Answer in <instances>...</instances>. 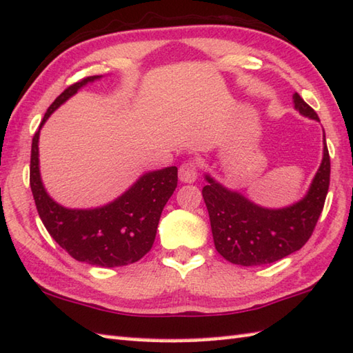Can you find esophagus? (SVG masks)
Wrapping results in <instances>:
<instances>
[{
  "instance_id": "obj_1",
  "label": "esophagus",
  "mask_w": 353,
  "mask_h": 353,
  "mask_svg": "<svg viewBox=\"0 0 353 353\" xmlns=\"http://www.w3.org/2000/svg\"><path fill=\"white\" fill-rule=\"evenodd\" d=\"M197 163L194 160H187V162H183L181 165V168H179V179H181V182L183 183H193L196 179H197Z\"/></svg>"
}]
</instances>
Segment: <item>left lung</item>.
Masks as SVG:
<instances>
[{
	"label": "left lung",
	"instance_id": "left-lung-1",
	"mask_svg": "<svg viewBox=\"0 0 353 353\" xmlns=\"http://www.w3.org/2000/svg\"><path fill=\"white\" fill-rule=\"evenodd\" d=\"M294 108L310 119L318 114L293 94ZM202 190L216 250L232 264L243 267L272 264L298 252L310 239L324 208L330 183V156L324 136V157L309 193L283 210L258 207L239 193L228 191L207 176Z\"/></svg>",
	"mask_w": 353,
	"mask_h": 353
}]
</instances>
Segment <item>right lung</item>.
<instances>
[{
    "label": "right lung",
    "instance_id": "add662e5",
    "mask_svg": "<svg viewBox=\"0 0 353 353\" xmlns=\"http://www.w3.org/2000/svg\"><path fill=\"white\" fill-rule=\"evenodd\" d=\"M95 79L99 75L68 86L49 106L40 128L70 95ZM40 128L32 139L29 181L37 211L49 234L74 259L91 265L121 267L142 259L154 243L160 214L177 187L176 166L142 176L123 196L106 207L68 210L55 203L43 188L38 170Z\"/></svg>",
    "mask_w": 353,
    "mask_h": 353
}]
</instances>
